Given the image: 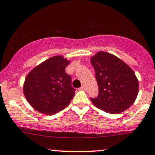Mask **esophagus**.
I'll use <instances>...</instances> for the list:
<instances>
[{
  "label": "esophagus",
  "instance_id": "34e87169",
  "mask_svg": "<svg viewBox=\"0 0 155 155\" xmlns=\"http://www.w3.org/2000/svg\"><path fill=\"white\" fill-rule=\"evenodd\" d=\"M80 89H81V90H86V87H85L84 85H82V86L81 87V88H80Z\"/></svg>",
  "mask_w": 155,
  "mask_h": 155
}]
</instances>
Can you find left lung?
I'll use <instances>...</instances> for the list:
<instances>
[{
	"label": "left lung",
	"instance_id": "8db88e82",
	"mask_svg": "<svg viewBox=\"0 0 155 155\" xmlns=\"http://www.w3.org/2000/svg\"><path fill=\"white\" fill-rule=\"evenodd\" d=\"M99 93L90 98L93 104L109 114H120L136 101L138 81L132 69L115 55L99 51L90 60Z\"/></svg>",
	"mask_w": 155,
	"mask_h": 155
}]
</instances>
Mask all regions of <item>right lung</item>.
I'll use <instances>...</instances> for the list:
<instances>
[{"label":"right lung","mask_w":155,"mask_h":155,"mask_svg":"<svg viewBox=\"0 0 155 155\" xmlns=\"http://www.w3.org/2000/svg\"><path fill=\"white\" fill-rule=\"evenodd\" d=\"M69 63L63 56H54L34 68L26 76L23 92L36 111L54 114L70 104L76 90L71 86V77L65 70Z\"/></svg>","instance_id":"obj_1"}]
</instances>
